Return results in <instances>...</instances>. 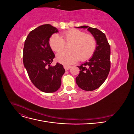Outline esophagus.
<instances>
[{
	"label": "esophagus",
	"mask_w": 134,
	"mask_h": 134,
	"mask_svg": "<svg viewBox=\"0 0 134 134\" xmlns=\"http://www.w3.org/2000/svg\"><path fill=\"white\" fill-rule=\"evenodd\" d=\"M64 67L65 68V70H68L69 69H70V68L71 67V66L68 65H64Z\"/></svg>",
	"instance_id": "esophagus-1"
}]
</instances>
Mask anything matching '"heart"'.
<instances>
[{"mask_svg":"<svg viewBox=\"0 0 134 134\" xmlns=\"http://www.w3.org/2000/svg\"><path fill=\"white\" fill-rule=\"evenodd\" d=\"M70 44V50L59 52L56 58L62 63H72L78 61H86L93 55L97 42L94 36L76 29L63 32L62 35L54 34L49 40V44L54 51L59 52Z\"/></svg>","mask_w":134,"mask_h":134,"instance_id":"obj_1","label":"heart"}]
</instances>
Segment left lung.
I'll return each instance as SVG.
<instances>
[{
  "instance_id": "obj_1",
  "label": "left lung",
  "mask_w": 134,
  "mask_h": 134,
  "mask_svg": "<svg viewBox=\"0 0 134 134\" xmlns=\"http://www.w3.org/2000/svg\"><path fill=\"white\" fill-rule=\"evenodd\" d=\"M78 28H88L96 40L97 46L93 56L88 62L77 66L80 72L76 78V83L84 91H94L104 83L110 71V45L105 34L97 28L88 26Z\"/></svg>"
}]
</instances>
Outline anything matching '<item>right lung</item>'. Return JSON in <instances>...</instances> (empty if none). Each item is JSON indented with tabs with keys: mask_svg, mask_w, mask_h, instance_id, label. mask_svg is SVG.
Segmentation results:
<instances>
[{
	"mask_svg": "<svg viewBox=\"0 0 134 134\" xmlns=\"http://www.w3.org/2000/svg\"><path fill=\"white\" fill-rule=\"evenodd\" d=\"M58 32L57 28L49 24L40 26L30 32L24 45L23 60L28 75L34 86L45 93L59 90L65 72L60 63L51 65L55 54L49 44V39Z\"/></svg>",
	"mask_w": 134,
	"mask_h": 134,
	"instance_id": "right-lung-1",
	"label": "right lung"
}]
</instances>
